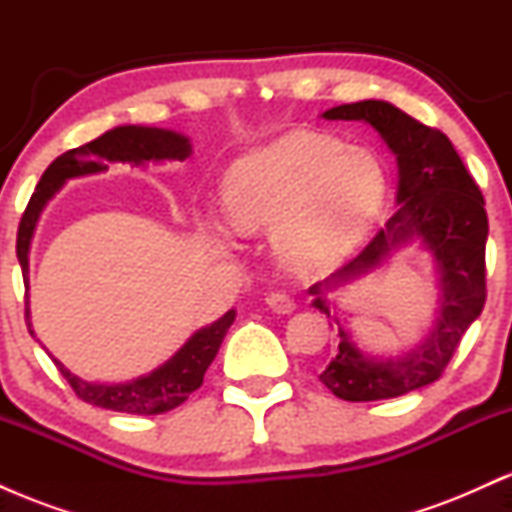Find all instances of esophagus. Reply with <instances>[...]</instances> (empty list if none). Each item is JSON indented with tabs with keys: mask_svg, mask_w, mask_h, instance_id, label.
<instances>
[{
	"mask_svg": "<svg viewBox=\"0 0 512 512\" xmlns=\"http://www.w3.org/2000/svg\"><path fill=\"white\" fill-rule=\"evenodd\" d=\"M267 305L272 313H279V315H289L296 310V303H293V298L286 296V293H269Z\"/></svg>",
	"mask_w": 512,
	"mask_h": 512,
	"instance_id": "1",
	"label": "esophagus"
}]
</instances>
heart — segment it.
Listing matches in <instances>:
<instances>
[{
  "instance_id": "b5f03b06",
  "label": "heart",
  "mask_w": 512,
  "mask_h": 512,
  "mask_svg": "<svg viewBox=\"0 0 512 512\" xmlns=\"http://www.w3.org/2000/svg\"><path fill=\"white\" fill-rule=\"evenodd\" d=\"M387 175L361 146L293 132L240 156L223 182V207L243 236L272 233L274 255L298 274L342 262L383 207ZM226 221L209 219L216 243L231 238Z\"/></svg>"
}]
</instances>
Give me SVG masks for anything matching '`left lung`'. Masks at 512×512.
Returning a JSON list of instances; mask_svg holds the SVG:
<instances>
[{"label": "left lung", "instance_id": "8db88e82", "mask_svg": "<svg viewBox=\"0 0 512 512\" xmlns=\"http://www.w3.org/2000/svg\"><path fill=\"white\" fill-rule=\"evenodd\" d=\"M325 120H361L380 134L397 158V211L366 245L330 279L310 286L313 308L334 317L339 349L320 373L339 399L375 402L419 390L440 378L457 344L486 303V219L484 197L464 168L455 146L387 101H358L330 108ZM416 244L432 257L439 276V310L421 343L399 357L363 352L331 315L326 293L379 268L397 249Z\"/></svg>", "mask_w": 512, "mask_h": 512}]
</instances>
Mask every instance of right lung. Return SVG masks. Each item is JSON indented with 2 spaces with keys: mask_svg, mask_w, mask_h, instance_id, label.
Segmentation results:
<instances>
[{
  "mask_svg": "<svg viewBox=\"0 0 512 512\" xmlns=\"http://www.w3.org/2000/svg\"><path fill=\"white\" fill-rule=\"evenodd\" d=\"M192 154V142L185 134L173 132L163 127H144V125H120L108 129L98 139L88 142L79 149L67 151L50 163L48 170L35 187L31 202L23 211L19 223V238H16V257H19L23 284L28 286V255H31V240L38 226L40 214L48 207V202L57 192L67 185V180L84 178V175L105 173L110 163H132V166H146V163H166V161H185ZM236 320V310H228L219 320L207 327H199L192 337L168 358L166 363L151 370V373L139 375V378L127 380V383H88V380L74 375L72 370L64 368L62 361H55L60 373L72 385L79 399L93 404V407L125 411V414L154 416L180 407L192 392L202 385L204 373L211 366L219 346L226 337L228 327ZM26 325L33 334L31 325V301H28L26 289Z\"/></svg>",
  "mask_w": 512,
  "mask_h": 512,
  "instance_id": "obj_1",
  "label": "right lung"
}]
</instances>
